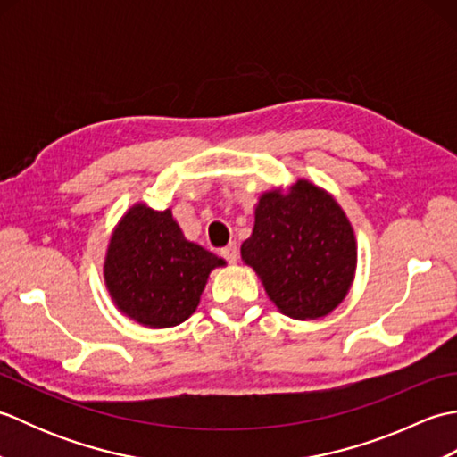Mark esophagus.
<instances>
[{
	"label": "esophagus",
	"mask_w": 457,
	"mask_h": 457,
	"mask_svg": "<svg viewBox=\"0 0 457 457\" xmlns=\"http://www.w3.org/2000/svg\"><path fill=\"white\" fill-rule=\"evenodd\" d=\"M220 253H221V257H223V259H226V261H228V263H231V265H234V263H237V257H239V249H237V244H234V241H231V244H229V245H226V247H223V249L220 251Z\"/></svg>",
	"instance_id": "esophagus-1"
}]
</instances>
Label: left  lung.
I'll list each match as a JSON object with an SVG mask.
<instances>
[{
    "instance_id": "obj_1",
    "label": "left lung",
    "mask_w": 457,
    "mask_h": 457,
    "mask_svg": "<svg viewBox=\"0 0 457 457\" xmlns=\"http://www.w3.org/2000/svg\"><path fill=\"white\" fill-rule=\"evenodd\" d=\"M241 259L253 267L280 312L314 320L332 312L349 293L357 244L332 194L300 179L287 192L261 194Z\"/></svg>"
}]
</instances>
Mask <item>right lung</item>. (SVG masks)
Returning a JSON list of instances; mask_svg holds the SVG:
<instances>
[{
	"label": "right lung",
	"instance_id": "1",
	"mask_svg": "<svg viewBox=\"0 0 457 457\" xmlns=\"http://www.w3.org/2000/svg\"><path fill=\"white\" fill-rule=\"evenodd\" d=\"M223 265L184 237L170 210L135 204L113 229L104 280L120 312L147 328H172L194 314L210 273Z\"/></svg>",
	"mask_w": 457,
	"mask_h": 457
}]
</instances>
